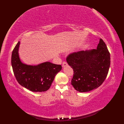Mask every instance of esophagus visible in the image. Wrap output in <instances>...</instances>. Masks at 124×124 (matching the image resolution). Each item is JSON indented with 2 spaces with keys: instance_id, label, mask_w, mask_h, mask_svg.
Listing matches in <instances>:
<instances>
[{
  "instance_id": "1",
  "label": "esophagus",
  "mask_w": 124,
  "mask_h": 124,
  "mask_svg": "<svg viewBox=\"0 0 124 124\" xmlns=\"http://www.w3.org/2000/svg\"><path fill=\"white\" fill-rule=\"evenodd\" d=\"M67 65H68V64H67V63L66 62H63V63H62V67H66Z\"/></svg>"
}]
</instances>
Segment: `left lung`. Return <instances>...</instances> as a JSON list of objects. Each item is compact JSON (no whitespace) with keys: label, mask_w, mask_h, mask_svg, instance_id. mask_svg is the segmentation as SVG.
I'll list each match as a JSON object with an SVG mask.
<instances>
[{"label":"left lung","mask_w":124,"mask_h":124,"mask_svg":"<svg viewBox=\"0 0 124 124\" xmlns=\"http://www.w3.org/2000/svg\"><path fill=\"white\" fill-rule=\"evenodd\" d=\"M67 62L73 70L71 85L79 92H86L101 86L106 79L110 65V53L100 39L96 49L70 54Z\"/></svg>","instance_id":"8db88e82"}]
</instances>
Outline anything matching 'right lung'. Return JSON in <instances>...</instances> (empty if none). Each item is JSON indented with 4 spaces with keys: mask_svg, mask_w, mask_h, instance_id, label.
Returning a JSON list of instances; mask_svg holds the SVG:
<instances>
[{
    "mask_svg": "<svg viewBox=\"0 0 124 124\" xmlns=\"http://www.w3.org/2000/svg\"><path fill=\"white\" fill-rule=\"evenodd\" d=\"M20 41L12 52L11 63L13 72L18 83L31 91L41 92L48 90L55 76L62 69L61 65L49 62L37 65L23 64L18 56Z\"/></svg>",
    "mask_w": 124,
    "mask_h": 124,
    "instance_id": "1",
    "label": "right lung"
}]
</instances>
